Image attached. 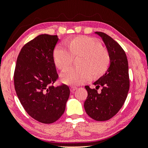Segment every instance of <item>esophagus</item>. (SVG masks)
I'll return each instance as SVG.
<instances>
[{"instance_id":"1","label":"esophagus","mask_w":148,"mask_h":148,"mask_svg":"<svg viewBox=\"0 0 148 148\" xmlns=\"http://www.w3.org/2000/svg\"><path fill=\"white\" fill-rule=\"evenodd\" d=\"M77 90V88L76 87H73V86H71L70 87V90H71V92H73L75 90Z\"/></svg>"}]
</instances>
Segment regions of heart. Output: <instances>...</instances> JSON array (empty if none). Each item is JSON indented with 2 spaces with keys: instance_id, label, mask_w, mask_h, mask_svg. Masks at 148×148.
Returning <instances> with one entry per match:
<instances>
[{
  "instance_id": "heart-1",
  "label": "heart",
  "mask_w": 148,
  "mask_h": 148,
  "mask_svg": "<svg viewBox=\"0 0 148 148\" xmlns=\"http://www.w3.org/2000/svg\"><path fill=\"white\" fill-rule=\"evenodd\" d=\"M68 48L57 45L53 51L54 62L59 70H64L77 58V66L69 67L60 75L64 84L78 86L92 78L102 77L108 69L110 54L98 40L89 36H76L66 42Z\"/></svg>"
}]
</instances>
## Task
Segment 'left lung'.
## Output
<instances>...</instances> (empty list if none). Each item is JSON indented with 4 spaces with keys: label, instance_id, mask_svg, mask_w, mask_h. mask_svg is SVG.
I'll list each match as a JSON object with an SVG mask.
<instances>
[{
    "label": "left lung",
    "instance_id": "1",
    "mask_svg": "<svg viewBox=\"0 0 148 148\" xmlns=\"http://www.w3.org/2000/svg\"><path fill=\"white\" fill-rule=\"evenodd\" d=\"M102 38L110 58V64L104 75L94 82L96 88L85 86L88 97L84 108L94 120H109L122 108L129 90L128 60L122 47L107 34L96 32ZM102 87L100 92H97Z\"/></svg>",
    "mask_w": 148,
    "mask_h": 148
}]
</instances>
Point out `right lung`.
Listing matches in <instances>:
<instances>
[{
	"label": "right lung",
	"mask_w": 148,
	"mask_h": 148,
	"mask_svg": "<svg viewBox=\"0 0 148 148\" xmlns=\"http://www.w3.org/2000/svg\"><path fill=\"white\" fill-rule=\"evenodd\" d=\"M57 36L41 34L21 48L14 72L16 94L28 114L38 122H55L70 95L65 84L54 87L58 75L53 59Z\"/></svg>",
	"instance_id": "obj_1"
}]
</instances>
